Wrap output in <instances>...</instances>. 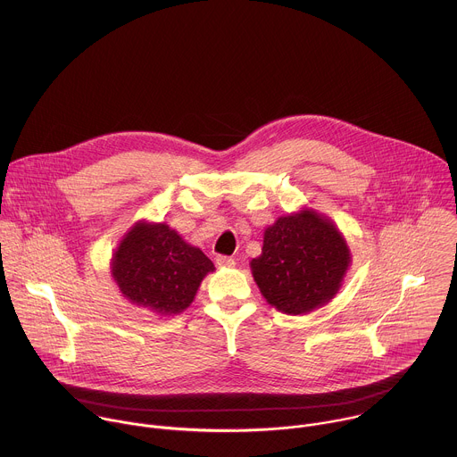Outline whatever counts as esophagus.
Here are the masks:
<instances>
[{"instance_id":"1","label":"esophagus","mask_w":457,"mask_h":457,"mask_svg":"<svg viewBox=\"0 0 457 457\" xmlns=\"http://www.w3.org/2000/svg\"><path fill=\"white\" fill-rule=\"evenodd\" d=\"M217 266H219V268H233V266H235V260H233L231 256L219 254V256H217Z\"/></svg>"}]
</instances>
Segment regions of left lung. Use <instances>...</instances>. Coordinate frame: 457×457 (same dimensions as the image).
<instances>
[{
    "mask_svg": "<svg viewBox=\"0 0 457 457\" xmlns=\"http://www.w3.org/2000/svg\"><path fill=\"white\" fill-rule=\"evenodd\" d=\"M351 262V249L337 224L302 208L266 228L262 254L249 266L266 302L296 316L329 303Z\"/></svg>",
    "mask_w": 457,
    "mask_h": 457,
    "instance_id": "left-lung-1",
    "label": "left lung"
}]
</instances>
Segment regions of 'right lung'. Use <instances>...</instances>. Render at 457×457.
<instances>
[{
  "label": "right lung",
  "instance_id": "right-lung-1",
  "mask_svg": "<svg viewBox=\"0 0 457 457\" xmlns=\"http://www.w3.org/2000/svg\"><path fill=\"white\" fill-rule=\"evenodd\" d=\"M212 271L213 262L197 245L166 222L148 220L136 222L122 235L110 262L120 295L161 316L187 309Z\"/></svg>",
  "mask_w": 457,
  "mask_h": 457
}]
</instances>
